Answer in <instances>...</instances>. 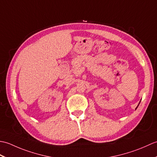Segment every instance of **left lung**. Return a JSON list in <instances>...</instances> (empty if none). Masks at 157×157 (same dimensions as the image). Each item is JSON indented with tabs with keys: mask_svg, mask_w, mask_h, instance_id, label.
<instances>
[{
	"mask_svg": "<svg viewBox=\"0 0 157 157\" xmlns=\"http://www.w3.org/2000/svg\"><path fill=\"white\" fill-rule=\"evenodd\" d=\"M140 102H139V104H140ZM139 104H138V105H139ZM138 106H137V107H136V109H137V108H138Z\"/></svg>",
	"mask_w": 157,
	"mask_h": 157,
	"instance_id": "left-lung-1",
	"label": "left lung"
}]
</instances>
